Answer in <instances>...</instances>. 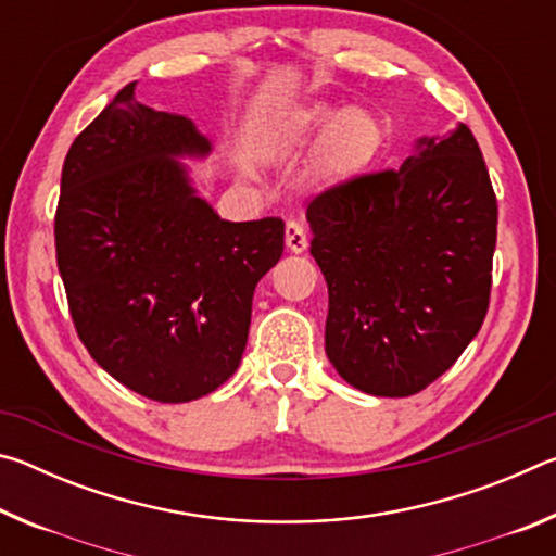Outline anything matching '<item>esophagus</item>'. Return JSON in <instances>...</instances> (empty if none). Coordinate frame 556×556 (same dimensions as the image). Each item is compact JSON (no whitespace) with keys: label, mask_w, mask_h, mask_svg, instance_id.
I'll return each instance as SVG.
<instances>
[{"label":"esophagus","mask_w":556,"mask_h":556,"mask_svg":"<svg viewBox=\"0 0 556 556\" xmlns=\"http://www.w3.org/2000/svg\"><path fill=\"white\" fill-rule=\"evenodd\" d=\"M285 240H287V250L294 252V255H299V252H304L308 248V238H306V230L301 228L299 223H289L287 230H285Z\"/></svg>","instance_id":"obj_1"}]
</instances>
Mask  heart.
I'll use <instances>...</instances> for the list:
<instances>
[{
  "mask_svg": "<svg viewBox=\"0 0 556 556\" xmlns=\"http://www.w3.org/2000/svg\"><path fill=\"white\" fill-rule=\"evenodd\" d=\"M275 142L285 152L324 142V174L331 178H353L370 172L380 162L388 144V129L372 112L316 102L287 112L275 127Z\"/></svg>",
  "mask_w": 556,
  "mask_h": 556,
  "instance_id": "obj_1",
  "label": "heart"
}]
</instances>
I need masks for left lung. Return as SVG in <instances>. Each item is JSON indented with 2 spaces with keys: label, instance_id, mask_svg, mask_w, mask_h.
Instances as JSON below:
<instances>
[{
  "label": "left lung",
  "instance_id": "1",
  "mask_svg": "<svg viewBox=\"0 0 556 556\" xmlns=\"http://www.w3.org/2000/svg\"><path fill=\"white\" fill-rule=\"evenodd\" d=\"M306 218L338 375L378 397H409L444 375L481 331L493 281L497 201L470 129L326 188Z\"/></svg>",
  "mask_w": 556,
  "mask_h": 556
}]
</instances>
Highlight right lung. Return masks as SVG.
Wrapping results in <instances>:
<instances>
[{"label": "right lung", "instance_id": "1", "mask_svg": "<svg viewBox=\"0 0 556 556\" xmlns=\"http://www.w3.org/2000/svg\"><path fill=\"white\" fill-rule=\"evenodd\" d=\"M137 83L75 137L55 208V260L75 331L102 370L149 400L218 390L248 343L252 294L285 220H223L176 156L211 142L135 100Z\"/></svg>", "mask_w": 556, "mask_h": 556}]
</instances>
